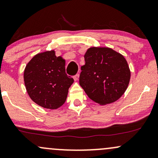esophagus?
Returning <instances> with one entry per match:
<instances>
[{
	"label": "esophagus",
	"instance_id": "34e87169",
	"mask_svg": "<svg viewBox=\"0 0 158 158\" xmlns=\"http://www.w3.org/2000/svg\"><path fill=\"white\" fill-rule=\"evenodd\" d=\"M79 75H75L74 76V80H75V81H77L79 80Z\"/></svg>",
	"mask_w": 158,
	"mask_h": 158
}]
</instances>
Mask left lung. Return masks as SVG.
I'll return each instance as SVG.
<instances>
[{"label":"left lung","instance_id":"left-lung-1","mask_svg":"<svg viewBox=\"0 0 158 158\" xmlns=\"http://www.w3.org/2000/svg\"><path fill=\"white\" fill-rule=\"evenodd\" d=\"M84 58L79 83L88 97L101 106L120 99L131 78L123 55L111 48L92 46L86 50Z\"/></svg>","mask_w":158,"mask_h":158}]
</instances>
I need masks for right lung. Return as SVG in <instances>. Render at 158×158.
Listing matches in <instances>:
<instances>
[{
  "label": "right lung",
  "instance_id": "right-lung-1",
  "mask_svg": "<svg viewBox=\"0 0 158 158\" xmlns=\"http://www.w3.org/2000/svg\"><path fill=\"white\" fill-rule=\"evenodd\" d=\"M66 60L55 50L35 55L26 66L23 80L29 98L45 109H57L66 101L69 88L74 83L66 74Z\"/></svg>",
  "mask_w": 158,
  "mask_h": 158
}]
</instances>
